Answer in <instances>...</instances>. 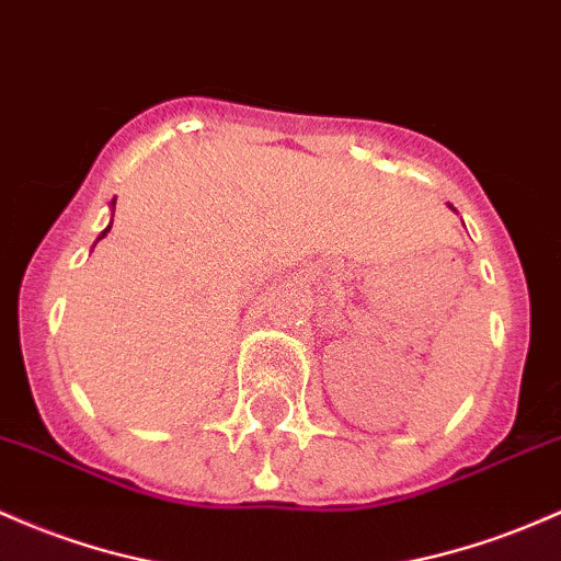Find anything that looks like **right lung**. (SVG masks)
<instances>
[{
  "label": "right lung",
  "instance_id": "right-lung-1",
  "mask_svg": "<svg viewBox=\"0 0 561 561\" xmlns=\"http://www.w3.org/2000/svg\"><path fill=\"white\" fill-rule=\"evenodd\" d=\"M108 229H111V226H108ZM108 229H106V231H103V233H101V237H98V239H103V237H106V233H108Z\"/></svg>",
  "mask_w": 561,
  "mask_h": 561
}]
</instances>
